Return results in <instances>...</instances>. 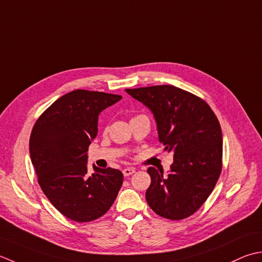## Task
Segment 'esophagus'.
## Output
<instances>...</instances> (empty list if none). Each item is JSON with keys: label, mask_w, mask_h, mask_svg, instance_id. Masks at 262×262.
<instances>
[{"label": "esophagus", "mask_w": 262, "mask_h": 262, "mask_svg": "<svg viewBox=\"0 0 262 262\" xmlns=\"http://www.w3.org/2000/svg\"><path fill=\"white\" fill-rule=\"evenodd\" d=\"M136 170H135V168H132V167H126V168H124L123 169V175L124 176H129V175H132L133 173H135Z\"/></svg>", "instance_id": "obj_1"}]
</instances>
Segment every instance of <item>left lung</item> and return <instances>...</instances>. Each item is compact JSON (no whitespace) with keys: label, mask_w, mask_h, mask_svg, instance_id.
Listing matches in <instances>:
<instances>
[{"label":"left lung","mask_w":262,"mask_h":262,"mask_svg":"<svg viewBox=\"0 0 262 262\" xmlns=\"http://www.w3.org/2000/svg\"><path fill=\"white\" fill-rule=\"evenodd\" d=\"M152 112L165 150L174 152L170 172L148 168L149 207L164 218L180 221L204 205L222 172L223 135L210 106L185 90L162 86L125 89Z\"/></svg>","instance_id":"8db88e82"}]
</instances>
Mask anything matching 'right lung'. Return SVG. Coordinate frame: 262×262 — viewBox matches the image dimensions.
Wrapping results in <instances>:
<instances>
[{
    "mask_svg": "<svg viewBox=\"0 0 262 262\" xmlns=\"http://www.w3.org/2000/svg\"><path fill=\"white\" fill-rule=\"evenodd\" d=\"M120 95L77 89L55 100L33 127L29 151L38 183L51 204L69 220L87 223L105 215L123 183L115 168L87 167L97 136L98 115Z\"/></svg>",
    "mask_w": 262,
    "mask_h": 262,
    "instance_id": "1",
    "label": "right lung"
}]
</instances>
